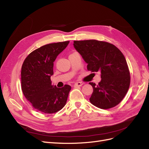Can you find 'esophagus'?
I'll return each mask as SVG.
<instances>
[{
	"mask_svg": "<svg viewBox=\"0 0 149 149\" xmlns=\"http://www.w3.org/2000/svg\"><path fill=\"white\" fill-rule=\"evenodd\" d=\"M83 85V83L81 82H77L74 84V86H81Z\"/></svg>",
	"mask_w": 149,
	"mask_h": 149,
	"instance_id": "obj_1",
	"label": "esophagus"
}]
</instances>
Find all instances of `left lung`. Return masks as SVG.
<instances>
[{
    "mask_svg": "<svg viewBox=\"0 0 149 149\" xmlns=\"http://www.w3.org/2000/svg\"><path fill=\"white\" fill-rule=\"evenodd\" d=\"M73 45L88 64V70L101 73L98 84L89 83L93 88L90 102L103 109L118 105L127 93L130 81L123 54L114 45L96 40L74 41Z\"/></svg>",
    "mask_w": 149,
    "mask_h": 149,
    "instance_id": "8db88e82",
    "label": "left lung"
}]
</instances>
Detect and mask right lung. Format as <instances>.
Returning a JSON list of instances; mask_svg holds the SVG:
<instances>
[{"label": "right lung", "mask_w": 149, "mask_h": 149, "mask_svg": "<svg viewBox=\"0 0 149 149\" xmlns=\"http://www.w3.org/2000/svg\"><path fill=\"white\" fill-rule=\"evenodd\" d=\"M69 41L49 43L30 53L22 66L21 84L25 97L37 111L46 114L61 110L71 89L66 84L61 88L52 84L53 62L66 48Z\"/></svg>", "instance_id": "add662e5"}]
</instances>
